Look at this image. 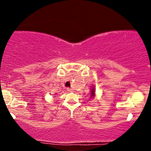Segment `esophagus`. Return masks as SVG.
<instances>
[{
  "label": "esophagus",
  "instance_id": "1",
  "mask_svg": "<svg viewBox=\"0 0 151 151\" xmlns=\"http://www.w3.org/2000/svg\"><path fill=\"white\" fill-rule=\"evenodd\" d=\"M66 90H67L68 92H69V93H73V88H66Z\"/></svg>",
  "mask_w": 151,
  "mask_h": 151
}]
</instances>
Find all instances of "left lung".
<instances>
[{"mask_svg":"<svg viewBox=\"0 0 151 151\" xmlns=\"http://www.w3.org/2000/svg\"><path fill=\"white\" fill-rule=\"evenodd\" d=\"M94 95H95V88H94V86H93V87L92 88L91 91V98H93V97H94Z\"/></svg>","mask_w":151,"mask_h":151,"instance_id":"left-lung-1","label":"left lung"}]
</instances>
